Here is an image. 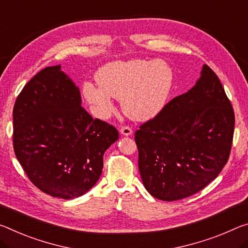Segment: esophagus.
Segmentation results:
<instances>
[{
    "label": "esophagus",
    "mask_w": 248,
    "mask_h": 248,
    "mask_svg": "<svg viewBox=\"0 0 248 248\" xmlns=\"http://www.w3.org/2000/svg\"><path fill=\"white\" fill-rule=\"evenodd\" d=\"M120 133L124 136H131L132 135V129L128 125H124V127L120 128Z\"/></svg>",
    "instance_id": "34e87169"
}]
</instances>
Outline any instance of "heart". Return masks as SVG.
<instances>
[{
	"label": "heart",
	"mask_w": 248,
	"mask_h": 248,
	"mask_svg": "<svg viewBox=\"0 0 248 248\" xmlns=\"http://www.w3.org/2000/svg\"><path fill=\"white\" fill-rule=\"evenodd\" d=\"M99 87L85 84L84 93L98 116L107 118L115 110L110 97L121 99L124 112L133 120L151 119L164 108L170 95L173 74L166 62H111L96 75Z\"/></svg>",
	"instance_id": "obj_1"
}]
</instances>
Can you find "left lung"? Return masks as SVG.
<instances>
[{
  "label": "left lung",
  "instance_id": "1",
  "mask_svg": "<svg viewBox=\"0 0 248 248\" xmlns=\"http://www.w3.org/2000/svg\"><path fill=\"white\" fill-rule=\"evenodd\" d=\"M234 124V110L221 81L204 65L193 88L169 101L136 131L147 191L162 201L201 191L230 158Z\"/></svg>",
  "mask_w": 248,
  "mask_h": 248
}]
</instances>
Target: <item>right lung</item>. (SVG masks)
Returning a JSON list of instances; mask_svg holds the SVG:
<instances>
[{"label": "right lung", "mask_w": 248, "mask_h": 248, "mask_svg": "<svg viewBox=\"0 0 248 248\" xmlns=\"http://www.w3.org/2000/svg\"><path fill=\"white\" fill-rule=\"evenodd\" d=\"M80 104L79 89L58 65L35 75L14 105L15 155L31 182L54 198L88 192L103 172L105 151L119 138Z\"/></svg>", "instance_id": "add662e5"}]
</instances>
